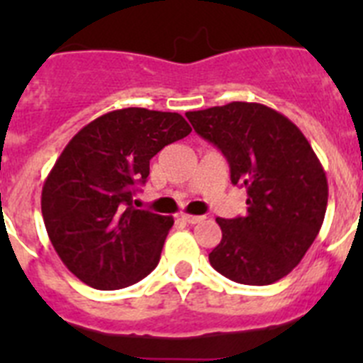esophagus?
I'll list each match as a JSON object with an SVG mask.
<instances>
[{
  "label": "esophagus",
  "instance_id": "1",
  "mask_svg": "<svg viewBox=\"0 0 363 363\" xmlns=\"http://www.w3.org/2000/svg\"><path fill=\"white\" fill-rule=\"evenodd\" d=\"M182 220L194 225V223H200V221L205 220V216H196V214H182Z\"/></svg>",
  "mask_w": 363,
  "mask_h": 363
}]
</instances>
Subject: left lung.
I'll list each match as a JSON object with an SVG mask.
<instances>
[{
	"mask_svg": "<svg viewBox=\"0 0 363 363\" xmlns=\"http://www.w3.org/2000/svg\"><path fill=\"white\" fill-rule=\"evenodd\" d=\"M185 116L223 152L230 182L247 191L245 216L216 220L221 242L211 265L238 284L281 280L309 251L325 216L329 187L318 156L296 125L267 105L233 101Z\"/></svg>",
	"mask_w": 363,
	"mask_h": 363,
	"instance_id": "left-lung-1",
	"label": "left lung"
}]
</instances>
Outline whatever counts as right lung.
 <instances>
[{"instance_id": "obj_1", "label": "right lung", "mask_w": 363, "mask_h": 363, "mask_svg": "<svg viewBox=\"0 0 363 363\" xmlns=\"http://www.w3.org/2000/svg\"><path fill=\"white\" fill-rule=\"evenodd\" d=\"M178 112L129 107L85 125L67 143L41 191V214L65 267L94 289H123L160 262L172 216L134 209L149 162L191 133Z\"/></svg>"}]
</instances>
